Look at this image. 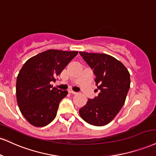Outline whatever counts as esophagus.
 I'll return each instance as SVG.
<instances>
[{
	"label": "esophagus",
	"mask_w": 156,
	"mask_h": 156,
	"mask_svg": "<svg viewBox=\"0 0 156 156\" xmlns=\"http://www.w3.org/2000/svg\"><path fill=\"white\" fill-rule=\"evenodd\" d=\"M68 91H69V93H70V94H77L76 91H73V90H72V89H69V90H68Z\"/></svg>",
	"instance_id": "1"
}]
</instances>
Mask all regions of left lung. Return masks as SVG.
I'll return each mask as SVG.
<instances>
[{"label":"left lung","instance_id":"left-lung-1","mask_svg":"<svg viewBox=\"0 0 156 156\" xmlns=\"http://www.w3.org/2000/svg\"><path fill=\"white\" fill-rule=\"evenodd\" d=\"M94 70L95 82L100 90L98 96L87 101L79 110L80 117L89 124L107 125L114 119L125 103L130 74L121 62L106 54L79 52Z\"/></svg>","mask_w":156,"mask_h":156}]
</instances>
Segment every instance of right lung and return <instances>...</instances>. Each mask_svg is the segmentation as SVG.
<instances>
[{"instance_id": "add662e5", "label": "right lung", "mask_w": 156, "mask_h": 156, "mask_svg": "<svg viewBox=\"0 0 156 156\" xmlns=\"http://www.w3.org/2000/svg\"><path fill=\"white\" fill-rule=\"evenodd\" d=\"M78 52L49 49L30 58L16 78V94L20 112L31 125L43 127L57 115L60 101L68 94L53 87L68 63Z\"/></svg>"}]
</instances>
